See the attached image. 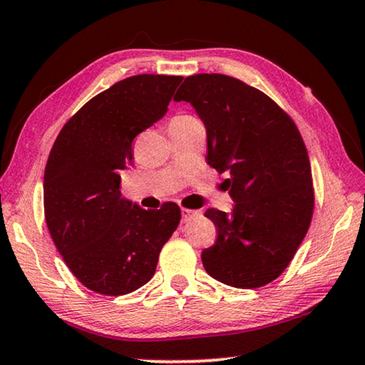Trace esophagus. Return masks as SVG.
I'll return each mask as SVG.
<instances>
[{"instance_id":"obj_1","label":"esophagus","mask_w":365,"mask_h":365,"mask_svg":"<svg viewBox=\"0 0 365 365\" xmlns=\"http://www.w3.org/2000/svg\"><path fill=\"white\" fill-rule=\"evenodd\" d=\"M197 214H201V212L200 211H193V209L183 207L182 209V220L183 222H188L191 217H195V215H197Z\"/></svg>"}]
</instances>
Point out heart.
Returning a JSON list of instances; mask_svg holds the SVG:
<instances>
[{"instance_id":"heart-1","label":"heart","mask_w":365,"mask_h":365,"mask_svg":"<svg viewBox=\"0 0 365 365\" xmlns=\"http://www.w3.org/2000/svg\"><path fill=\"white\" fill-rule=\"evenodd\" d=\"M175 119L182 120V119H191V117H190V115H178V117H175Z\"/></svg>"}]
</instances>
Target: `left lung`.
Returning <instances> with one entry per match:
<instances>
[{
    "instance_id": "obj_1",
    "label": "left lung",
    "mask_w": 365,
    "mask_h": 365,
    "mask_svg": "<svg viewBox=\"0 0 365 365\" xmlns=\"http://www.w3.org/2000/svg\"><path fill=\"white\" fill-rule=\"evenodd\" d=\"M174 100L190 103L205 122L207 164L230 172L233 211H206L217 240L202 251V265L225 285H267L292 262L314 212L311 163L298 127L261 90L224 73L187 77Z\"/></svg>"
}]
</instances>
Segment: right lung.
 <instances>
[{
  "instance_id": "right-lung-1",
  "label": "right lung",
  "mask_w": 365,
  "mask_h": 365,
  "mask_svg": "<svg viewBox=\"0 0 365 365\" xmlns=\"http://www.w3.org/2000/svg\"><path fill=\"white\" fill-rule=\"evenodd\" d=\"M180 76L123 78L83 104L49 153L43 202L49 235L76 279L91 292L120 296L153 279L180 207L146 211L122 197L120 170L135 137L168 113Z\"/></svg>"
}]
</instances>
